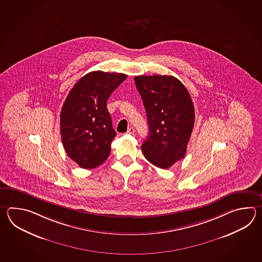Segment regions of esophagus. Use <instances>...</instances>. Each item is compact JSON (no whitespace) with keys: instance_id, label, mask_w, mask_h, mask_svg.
I'll list each match as a JSON object with an SVG mask.
<instances>
[{"instance_id":"obj_1","label":"esophagus","mask_w":262,"mask_h":262,"mask_svg":"<svg viewBox=\"0 0 262 262\" xmlns=\"http://www.w3.org/2000/svg\"><path fill=\"white\" fill-rule=\"evenodd\" d=\"M134 133H135V128H134V127H130V128L127 130V134L133 135Z\"/></svg>"}]
</instances>
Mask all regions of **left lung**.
Segmentation results:
<instances>
[{
  "label": "left lung",
  "mask_w": 262,
  "mask_h": 262,
  "mask_svg": "<svg viewBox=\"0 0 262 262\" xmlns=\"http://www.w3.org/2000/svg\"><path fill=\"white\" fill-rule=\"evenodd\" d=\"M134 79L149 125L141 150L154 166L166 169L185 156L195 123L193 102L184 84L172 76H137Z\"/></svg>",
  "instance_id": "8db88e82"
}]
</instances>
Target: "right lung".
<instances>
[{
  "label": "right lung",
  "mask_w": 262,
  "mask_h": 262,
  "mask_svg": "<svg viewBox=\"0 0 262 262\" xmlns=\"http://www.w3.org/2000/svg\"><path fill=\"white\" fill-rule=\"evenodd\" d=\"M126 75L93 71L74 85L61 112L63 148L82 168H95L106 161L116 137L106 100Z\"/></svg>",
  "instance_id": "obj_1"
}]
</instances>
